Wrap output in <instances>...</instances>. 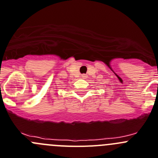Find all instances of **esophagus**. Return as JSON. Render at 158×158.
Segmentation results:
<instances>
[{
	"mask_svg": "<svg viewBox=\"0 0 158 158\" xmlns=\"http://www.w3.org/2000/svg\"><path fill=\"white\" fill-rule=\"evenodd\" d=\"M83 77H84V76H83Z\"/></svg>",
	"mask_w": 158,
	"mask_h": 158,
	"instance_id": "1",
	"label": "esophagus"
}]
</instances>
